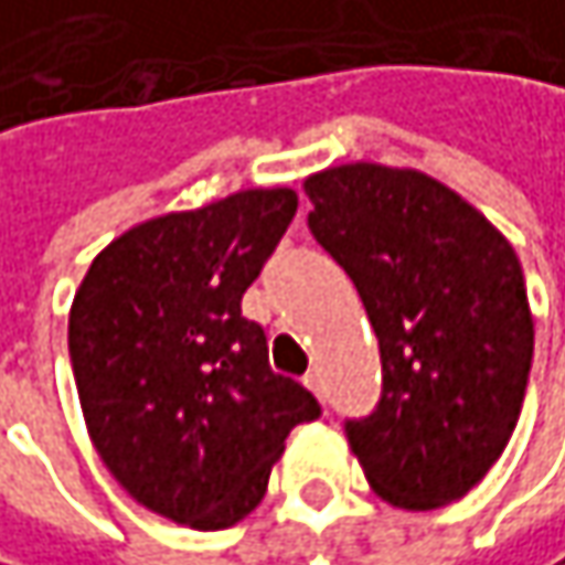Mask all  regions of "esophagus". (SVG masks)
Returning <instances> with one entry per match:
<instances>
[{"label":"esophagus","mask_w":565,"mask_h":565,"mask_svg":"<svg viewBox=\"0 0 565 565\" xmlns=\"http://www.w3.org/2000/svg\"><path fill=\"white\" fill-rule=\"evenodd\" d=\"M303 382H307V387H310L320 401L327 397V387H323V379H320V372H317V369H310V372L303 375Z\"/></svg>","instance_id":"esophagus-1"}]
</instances>
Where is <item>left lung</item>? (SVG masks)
Masks as SVG:
<instances>
[{"mask_svg":"<svg viewBox=\"0 0 565 565\" xmlns=\"http://www.w3.org/2000/svg\"><path fill=\"white\" fill-rule=\"evenodd\" d=\"M307 226L352 278L382 352V397L345 417L365 479L397 508L462 498L521 417L534 320L508 238L417 171L342 164L303 183Z\"/></svg>","mask_w":565,"mask_h":565,"instance_id":"left-lung-1","label":"left lung"}]
</instances>
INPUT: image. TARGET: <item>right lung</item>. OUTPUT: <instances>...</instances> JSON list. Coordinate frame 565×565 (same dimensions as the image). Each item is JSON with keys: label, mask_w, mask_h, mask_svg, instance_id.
I'll list each match as a JSON object with an SVG mask.
<instances>
[{"label": "right lung", "mask_w": 565, "mask_h": 565, "mask_svg": "<svg viewBox=\"0 0 565 565\" xmlns=\"http://www.w3.org/2000/svg\"><path fill=\"white\" fill-rule=\"evenodd\" d=\"M297 213L294 190H242L148 220L89 265L71 310V362L96 452L148 511L196 531L242 521L317 397L268 365L242 317Z\"/></svg>", "instance_id": "obj_1"}]
</instances>
